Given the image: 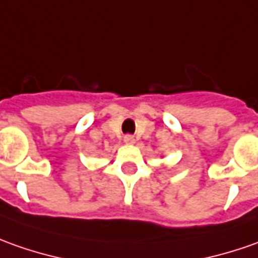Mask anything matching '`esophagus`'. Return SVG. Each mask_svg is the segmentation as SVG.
I'll return each mask as SVG.
<instances>
[{
  "label": "esophagus",
  "mask_w": 258,
  "mask_h": 258,
  "mask_svg": "<svg viewBox=\"0 0 258 258\" xmlns=\"http://www.w3.org/2000/svg\"><path fill=\"white\" fill-rule=\"evenodd\" d=\"M124 143L133 144V143H134V137H133V136H125V137H124Z\"/></svg>",
  "instance_id": "34e87169"
}]
</instances>
